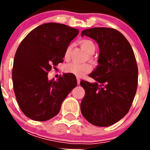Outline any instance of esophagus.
Wrapping results in <instances>:
<instances>
[{
  "mask_svg": "<svg viewBox=\"0 0 150 150\" xmlns=\"http://www.w3.org/2000/svg\"><path fill=\"white\" fill-rule=\"evenodd\" d=\"M76 81H77V84L79 85V83H80V79L79 77L76 78Z\"/></svg>",
  "mask_w": 150,
  "mask_h": 150,
  "instance_id": "1",
  "label": "esophagus"
}]
</instances>
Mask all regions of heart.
I'll list each match as a JSON object with an SVG mask.
<instances>
[{
  "mask_svg": "<svg viewBox=\"0 0 150 150\" xmlns=\"http://www.w3.org/2000/svg\"><path fill=\"white\" fill-rule=\"evenodd\" d=\"M81 46L87 53L90 54V55L95 52V48H96L95 43L89 40H84L81 41ZM71 50V46H67V48L66 49L65 52H64V59L66 60L69 59ZM64 70L66 73L71 74L74 76L80 77V76H83L86 74H88L91 71V67L90 64L87 63L79 64L76 63V62H71V63H68L64 65Z\"/></svg>",
  "mask_w": 150,
  "mask_h": 150,
  "instance_id": "obj_1",
  "label": "heart"
}]
</instances>
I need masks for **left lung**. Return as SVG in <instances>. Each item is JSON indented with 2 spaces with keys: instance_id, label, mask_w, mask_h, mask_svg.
I'll list each match as a JSON object with an SVG mask.
<instances>
[{
  "instance_id": "obj_1",
  "label": "left lung",
  "mask_w": 150,
  "mask_h": 150,
  "mask_svg": "<svg viewBox=\"0 0 150 150\" xmlns=\"http://www.w3.org/2000/svg\"><path fill=\"white\" fill-rule=\"evenodd\" d=\"M81 36L95 40L99 46L98 65L89 74L95 82H80L86 91L82 114L96 126L112 125L128 113L137 91L138 69L133 50L113 28H91Z\"/></svg>"
}]
</instances>
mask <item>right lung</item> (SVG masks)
<instances>
[{
    "label": "right lung",
    "instance_id": "add662e5",
    "mask_svg": "<svg viewBox=\"0 0 150 150\" xmlns=\"http://www.w3.org/2000/svg\"><path fill=\"white\" fill-rule=\"evenodd\" d=\"M78 34V29L64 24L45 23L31 30L18 46L12 79L18 104L27 117L43 122L55 116L76 86L73 74L49 80L48 72L63 62L66 49Z\"/></svg>",
    "mask_w": 150,
    "mask_h": 150
}]
</instances>
